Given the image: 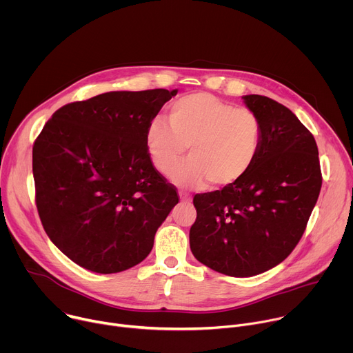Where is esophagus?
<instances>
[{"label":"esophagus","instance_id":"1","mask_svg":"<svg viewBox=\"0 0 353 353\" xmlns=\"http://www.w3.org/2000/svg\"><path fill=\"white\" fill-rule=\"evenodd\" d=\"M179 195H180V199L184 201V203H191V196H190L188 194H185V192H179Z\"/></svg>","mask_w":353,"mask_h":353}]
</instances>
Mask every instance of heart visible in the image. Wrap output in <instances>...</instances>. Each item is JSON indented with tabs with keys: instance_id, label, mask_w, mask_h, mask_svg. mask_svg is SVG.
<instances>
[{
	"instance_id": "b5f03b06",
	"label": "heart",
	"mask_w": 353,
	"mask_h": 353,
	"mask_svg": "<svg viewBox=\"0 0 353 353\" xmlns=\"http://www.w3.org/2000/svg\"><path fill=\"white\" fill-rule=\"evenodd\" d=\"M169 123L150 120L145 130V148L150 163L170 173L183 188H203L211 181L223 188L240 181L254 166L263 141L260 117L247 108H236L207 93L185 94L170 106Z\"/></svg>"
}]
</instances>
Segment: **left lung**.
Returning a JSON list of instances; mask_svg holds the SVG:
<instances>
[{
    "mask_svg": "<svg viewBox=\"0 0 353 353\" xmlns=\"http://www.w3.org/2000/svg\"><path fill=\"white\" fill-rule=\"evenodd\" d=\"M263 124L257 161L236 184L196 194L190 229L194 257L229 276H253L281 264L305 233L321 190L313 134L283 105L243 96Z\"/></svg>",
    "mask_w": 353,
    "mask_h": 353,
    "instance_id": "left-lung-1",
    "label": "left lung"
}]
</instances>
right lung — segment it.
Listing matches in <instances>:
<instances>
[{"mask_svg": "<svg viewBox=\"0 0 353 353\" xmlns=\"http://www.w3.org/2000/svg\"><path fill=\"white\" fill-rule=\"evenodd\" d=\"M177 89L117 90L59 109L33 145L36 205L63 253L97 274L148 257L179 196L154 168L145 130Z\"/></svg>", "mask_w": 353, "mask_h": 353, "instance_id": "add662e5", "label": "right lung"}]
</instances>
